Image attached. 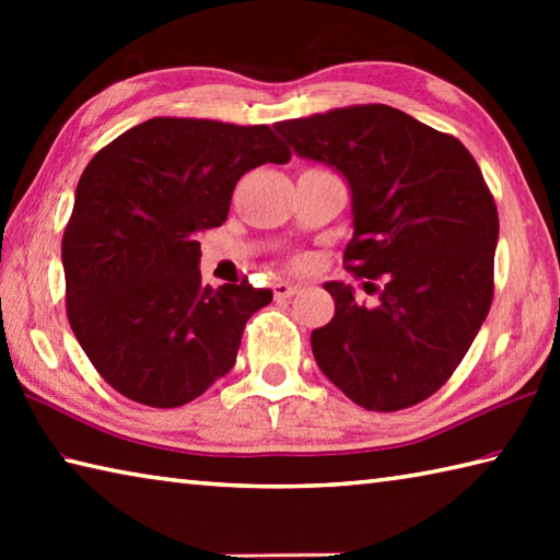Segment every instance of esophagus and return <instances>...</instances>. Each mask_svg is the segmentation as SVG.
Returning <instances> with one entry per match:
<instances>
[{
	"label": "esophagus",
	"mask_w": 560,
	"mask_h": 560,
	"mask_svg": "<svg viewBox=\"0 0 560 560\" xmlns=\"http://www.w3.org/2000/svg\"><path fill=\"white\" fill-rule=\"evenodd\" d=\"M299 283H291V281H279L277 287H273V299L277 301H287V299H291L293 293H299Z\"/></svg>",
	"instance_id": "1"
}]
</instances>
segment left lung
<instances>
[{"label":"left lung","instance_id":"left-lung-1","mask_svg":"<svg viewBox=\"0 0 560 560\" xmlns=\"http://www.w3.org/2000/svg\"><path fill=\"white\" fill-rule=\"evenodd\" d=\"M299 158L350 187L353 240L343 261L383 279L375 306L328 281L336 314L311 334L320 371L365 410L395 412L450 381L494 296L499 214L457 138L373 103L281 120Z\"/></svg>","mask_w":560,"mask_h":560}]
</instances>
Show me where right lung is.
Listing matches in <instances>:
<instances>
[{
    "instance_id": "obj_1",
    "label": "right lung",
    "mask_w": 560,
    "mask_h": 560,
    "mask_svg": "<svg viewBox=\"0 0 560 560\" xmlns=\"http://www.w3.org/2000/svg\"><path fill=\"white\" fill-rule=\"evenodd\" d=\"M289 158L269 126L202 118H150L93 155L61 242L66 314L120 395L179 407L232 371L273 293L202 287L197 234L222 226L244 173Z\"/></svg>"
}]
</instances>
